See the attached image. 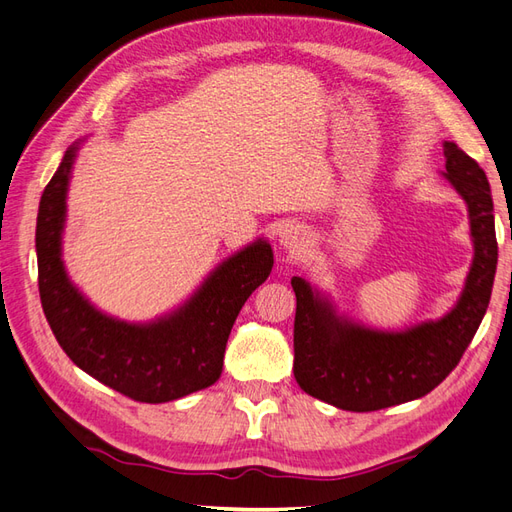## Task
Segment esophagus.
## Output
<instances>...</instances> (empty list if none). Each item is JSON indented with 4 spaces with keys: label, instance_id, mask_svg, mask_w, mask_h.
Here are the masks:
<instances>
[{
    "label": "esophagus",
    "instance_id": "34e87169",
    "mask_svg": "<svg viewBox=\"0 0 512 512\" xmlns=\"http://www.w3.org/2000/svg\"><path fill=\"white\" fill-rule=\"evenodd\" d=\"M303 242H305V233H303L301 229L290 227V229H285V231L281 233V244H283L285 248H290L292 253L299 251V248L303 246Z\"/></svg>",
    "mask_w": 512,
    "mask_h": 512
}]
</instances>
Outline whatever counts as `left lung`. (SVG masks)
<instances>
[{"label": "left lung", "mask_w": 512, "mask_h": 512, "mask_svg": "<svg viewBox=\"0 0 512 512\" xmlns=\"http://www.w3.org/2000/svg\"><path fill=\"white\" fill-rule=\"evenodd\" d=\"M445 176L467 200L473 264L454 310L436 323L384 334L340 320L310 283L292 277L294 377L307 395L340 410L373 412L432 392L458 366L491 301L497 237L486 174L454 141H445Z\"/></svg>", "instance_id": "obj_1"}]
</instances>
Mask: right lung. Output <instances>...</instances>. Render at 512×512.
Masks as SVG:
<instances>
[{
  "label": "right lung",
  "instance_id": "add662e5",
  "mask_svg": "<svg viewBox=\"0 0 512 512\" xmlns=\"http://www.w3.org/2000/svg\"><path fill=\"white\" fill-rule=\"evenodd\" d=\"M74 154L76 148L65 152L45 185L37 218L41 305L61 349L98 382L141 403H165L216 384L235 318L275 264L270 244L259 240L224 261L181 310L157 323L104 316L69 283L61 261Z\"/></svg>",
  "mask_w": 512,
  "mask_h": 512
}]
</instances>
